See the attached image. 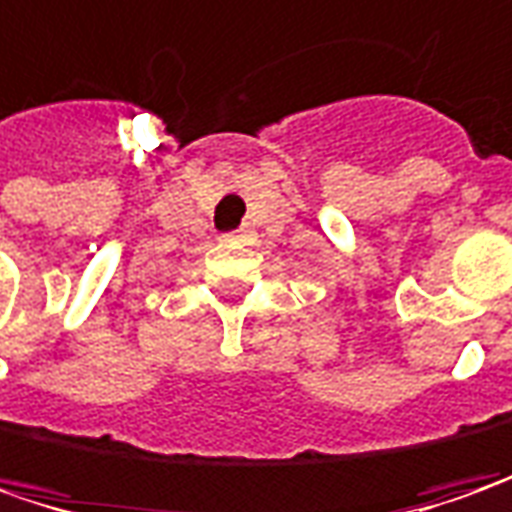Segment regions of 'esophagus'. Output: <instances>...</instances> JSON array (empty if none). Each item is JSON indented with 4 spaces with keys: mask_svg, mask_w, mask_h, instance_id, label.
<instances>
[{
    "mask_svg": "<svg viewBox=\"0 0 512 512\" xmlns=\"http://www.w3.org/2000/svg\"><path fill=\"white\" fill-rule=\"evenodd\" d=\"M226 240H243L246 237V232H229V234H223Z\"/></svg>",
    "mask_w": 512,
    "mask_h": 512,
    "instance_id": "obj_1",
    "label": "esophagus"
}]
</instances>
